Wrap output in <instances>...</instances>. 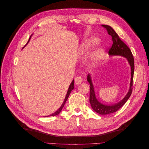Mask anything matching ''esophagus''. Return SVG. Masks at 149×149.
I'll list each match as a JSON object with an SVG mask.
<instances>
[{
    "label": "esophagus",
    "mask_w": 149,
    "mask_h": 149,
    "mask_svg": "<svg viewBox=\"0 0 149 149\" xmlns=\"http://www.w3.org/2000/svg\"><path fill=\"white\" fill-rule=\"evenodd\" d=\"M74 82L76 84H80L83 82V78L80 77V76H77V77L75 78Z\"/></svg>",
    "instance_id": "esophagus-1"
}]
</instances>
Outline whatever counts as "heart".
<instances>
[{
	"instance_id": "b5f03b06",
	"label": "heart",
	"mask_w": 149,
	"mask_h": 149,
	"mask_svg": "<svg viewBox=\"0 0 149 149\" xmlns=\"http://www.w3.org/2000/svg\"><path fill=\"white\" fill-rule=\"evenodd\" d=\"M99 42V40L96 37H91L85 40L81 47V53L83 56H87L89 51ZM104 55V51L102 48H99L94 51L92 61L91 62V66H95Z\"/></svg>"
}]
</instances>
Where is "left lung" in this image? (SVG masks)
<instances>
[{
  "label": "left lung",
  "mask_w": 149,
  "mask_h": 149,
  "mask_svg": "<svg viewBox=\"0 0 149 149\" xmlns=\"http://www.w3.org/2000/svg\"><path fill=\"white\" fill-rule=\"evenodd\" d=\"M102 26L107 30L108 34L111 36L112 40L113 42L112 45L109 50V55L111 56L119 55L126 58L130 66V68H131V79H130L131 80H130V88L127 95L120 102L111 105L103 104L101 103L97 100L95 95V92H94L93 84L92 83L91 76H90L89 74L88 75L87 81L90 84L89 102L90 104H91V107L97 113L101 115H106L114 113V112L118 111L120 108H121L125 104V103L127 102L128 99L129 98L130 95H131L132 92L133 78L134 72V60L132 53L131 51H130V48L120 39L119 35L116 33L114 29L109 25H102Z\"/></svg>",
  "instance_id": "1"
}]
</instances>
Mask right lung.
<instances>
[{"instance_id": "right-lung-1", "label": "right lung", "mask_w": 149, "mask_h": 149, "mask_svg": "<svg viewBox=\"0 0 149 149\" xmlns=\"http://www.w3.org/2000/svg\"><path fill=\"white\" fill-rule=\"evenodd\" d=\"M31 37V36H30V38H29V41H28V42H27V43H26V44H27V43L29 42ZM73 89H74V80H73V81L71 82V84H70V85L69 88H68V89L67 94H66V97H65V100H64V102H63V104H61V107H60L59 108V109H58L55 112H54V113H53V114H50V115L47 116H45V117H48V116H56V115H58V114H59L60 112L61 111V110H62L63 108V107H64V106H65V102H66V101H67L68 98V97H69V96H70V93H71V91H72V90H73Z\"/></svg>"}]
</instances>
